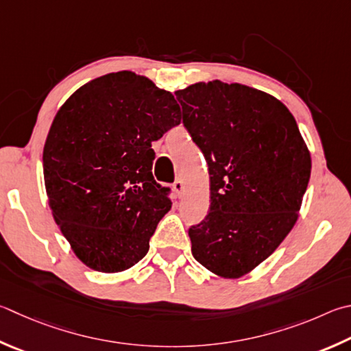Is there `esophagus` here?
<instances>
[{
    "label": "esophagus",
    "instance_id": "1",
    "mask_svg": "<svg viewBox=\"0 0 351 351\" xmlns=\"http://www.w3.org/2000/svg\"><path fill=\"white\" fill-rule=\"evenodd\" d=\"M184 181L182 180H176L175 182H173V190H175V193L178 195V196H181L182 193H184Z\"/></svg>",
    "mask_w": 351,
    "mask_h": 351
}]
</instances>
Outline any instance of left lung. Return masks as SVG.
<instances>
[{"label":"left lung","mask_w":351,"mask_h":351,"mask_svg":"<svg viewBox=\"0 0 351 351\" xmlns=\"http://www.w3.org/2000/svg\"><path fill=\"white\" fill-rule=\"evenodd\" d=\"M176 98L208 165L210 208L189 228L192 253L215 275H247L298 221L311 158L290 110L258 88L196 82Z\"/></svg>","instance_id":"left-lung-1"}]
</instances>
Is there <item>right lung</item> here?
<instances>
[{
    "label": "right lung",
    "instance_id": "add662e5",
    "mask_svg": "<svg viewBox=\"0 0 351 351\" xmlns=\"http://www.w3.org/2000/svg\"><path fill=\"white\" fill-rule=\"evenodd\" d=\"M180 123L173 95L129 70L92 80L61 106L44 144V184L81 263L117 273L147 254L171 207L170 189L152 175V143Z\"/></svg>",
    "mask_w": 351,
    "mask_h": 351
}]
</instances>
